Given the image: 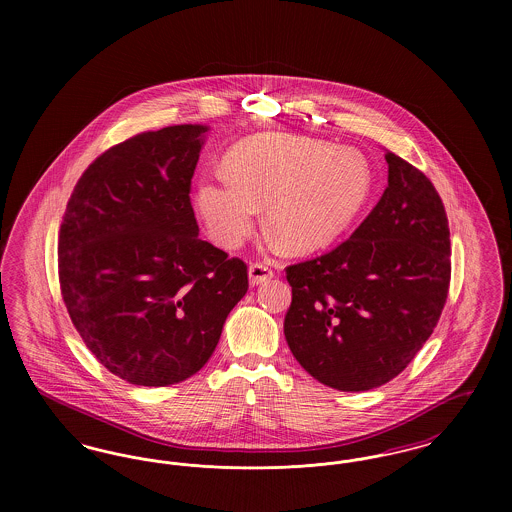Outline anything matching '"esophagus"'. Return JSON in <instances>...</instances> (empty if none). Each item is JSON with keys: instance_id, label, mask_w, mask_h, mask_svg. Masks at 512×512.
<instances>
[{"instance_id": "1", "label": "esophagus", "mask_w": 512, "mask_h": 512, "mask_svg": "<svg viewBox=\"0 0 512 512\" xmlns=\"http://www.w3.org/2000/svg\"><path fill=\"white\" fill-rule=\"evenodd\" d=\"M247 274H249V284L255 288V286H261L272 278V268L263 265V263H255V265L249 267Z\"/></svg>"}]
</instances>
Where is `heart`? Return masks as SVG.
I'll return each mask as SVG.
<instances>
[{"instance_id": "heart-1", "label": "heart", "mask_w": 512, "mask_h": 512, "mask_svg": "<svg viewBox=\"0 0 512 512\" xmlns=\"http://www.w3.org/2000/svg\"><path fill=\"white\" fill-rule=\"evenodd\" d=\"M224 167L228 176L199 180L194 194L197 213L222 247L242 244L265 205L278 244L317 251L351 230L374 192V174L357 149L282 132L238 142Z\"/></svg>"}]
</instances>
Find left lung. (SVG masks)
<instances>
[{
	"mask_svg": "<svg viewBox=\"0 0 512 512\" xmlns=\"http://www.w3.org/2000/svg\"><path fill=\"white\" fill-rule=\"evenodd\" d=\"M388 188L349 240L286 268L284 336L297 363L340 391L378 388L432 336L451 278L449 224L434 184L386 151Z\"/></svg>",
	"mask_w": 512,
	"mask_h": 512,
	"instance_id": "obj_1",
	"label": "left lung"
}]
</instances>
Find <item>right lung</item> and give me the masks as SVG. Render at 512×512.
Returning <instances> with one entry per match:
<instances>
[{"label": "right lung", "instance_id": "1", "mask_svg": "<svg viewBox=\"0 0 512 512\" xmlns=\"http://www.w3.org/2000/svg\"><path fill=\"white\" fill-rule=\"evenodd\" d=\"M207 132L180 124L111 147L63 217L59 282L74 328L134 386L194 376L247 292L244 261L197 238L190 184Z\"/></svg>", "mask_w": 512, "mask_h": 512}]
</instances>
